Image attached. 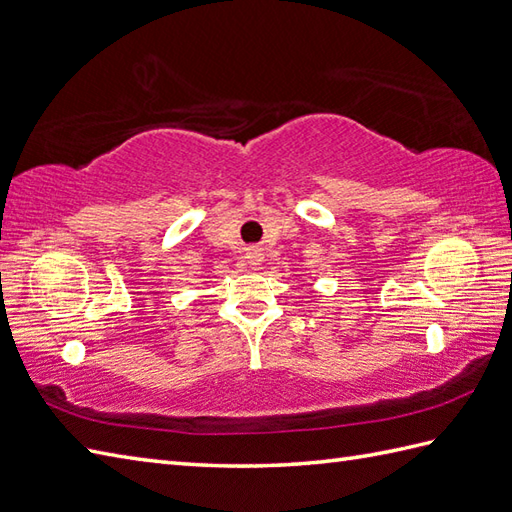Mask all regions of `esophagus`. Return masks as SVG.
Masks as SVG:
<instances>
[{
  "mask_svg": "<svg viewBox=\"0 0 512 512\" xmlns=\"http://www.w3.org/2000/svg\"><path fill=\"white\" fill-rule=\"evenodd\" d=\"M246 261H248V266L251 268H259L261 266V261H264V255H261V251L259 248H248V253H246Z\"/></svg>",
  "mask_w": 512,
  "mask_h": 512,
  "instance_id": "esophagus-1",
  "label": "esophagus"
}]
</instances>
